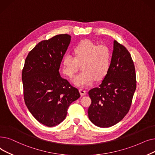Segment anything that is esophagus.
I'll return each instance as SVG.
<instances>
[{"label":"esophagus","mask_w":155,"mask_h":155,"mask_svg":"<svg viewBox=\"0 0 155 155\" xmlns=\"http://www.w3.org/2000/svg\"><path fill=\"white\" fill-rule=\"evenodd\" d=\"M79 93L81 96H84L86 94V91L84 89H83V88H81V89H79Z\"/></svg>","instance_id":"1"}]
</instances>
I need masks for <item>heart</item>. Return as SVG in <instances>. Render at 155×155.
Returning a JSON list of instances; mask_svg holds the SVG:
<instances>
[{"label":"heart","instance_id":"b5f03b06","mask_svg":"<svg viewBox=\"0 0 155 155\" xmlns=\"http://www.w3.org/2000/svg\"><path fill=\"white\" fill-rule=\"evenodd\" d=\"M74 57L65 54L62 60V71L65 75L72 78L81 64L83 70L73 78V83L78 86L91 84L94 79L104 78L109 71L111 64L112 54L105 45H97L90 40L81 41L74 48Z\"/></svg>","mask_w":155,"mask_h":155}]
</instances>
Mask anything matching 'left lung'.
Returning a JSON list of instances; mask_svg holds the SVG:
<instances>
[{
	"mask_svg": "<svg viewBox=\"0 0 155 155\" xmlns=\"http://www.w3.org/2000/svg\"><path fill=\"white\" fill-rule=\"evenodd\" d=\"M136 89L135 68L130 54L114 40L108 72L99 87L88 92L91 100L87 111L91 122L104 128L119 122L129 112Z\"/></svg>",
	"mask_w": 155,
	"mask_h": 155,
	"instance_id": "left-lung-1",
	"label": "left lung"
}]
</instances>
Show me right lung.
I'll list each match as a JSON object with an SVG mask.
<instances>
[{
    "label": "right lung",
    "instance_id": "right-lung-1",
    "mask_svg": "<svg viewBox=\"0 0 155 155\" xmlns=\"http://www.w3.org/2000/svg\"><path fill=\"white\" fill-rule=\"evenodd\" d=\"M71 40L70 35L62 34L38 43L29 52L22 72L25 104L35 119L47 127L61 123L69 105L80 97L77 88L59 73Z\"/></svg>",
    "mask_w": 155,
    "mask_h": 155
}]
</instances>
